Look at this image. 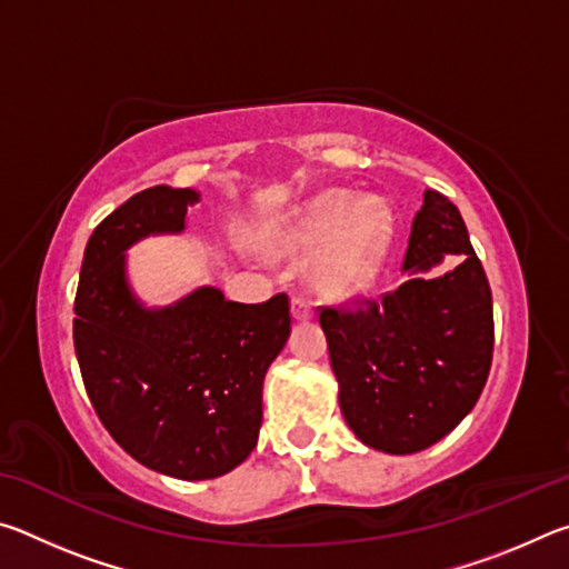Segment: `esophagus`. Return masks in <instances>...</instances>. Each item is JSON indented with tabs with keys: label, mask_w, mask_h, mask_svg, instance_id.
I'll use <instances>...</instances> for the list:
<instances>
[{
	"label": "esophagus",
	"mask_w": 569,
	"mask_h": 569,
	"mask_svg": "<svg viewBox=\"0 0 569 569\" xmlns=\"http://www.w3.org/2000/svg\"><path fill=\"white\" fill-rule=\"evenodd\" d=\"M291 313L296 321H308V319H313V306H311V301H306V298L296 296L291 301Z\"/></svg>",
	"instance_id": "esophagus-1"
}]
</instances>
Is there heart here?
I'll list each match as a JSON object with an SVG mask.
<instances>
[{"instance_id":"b5f03b06","label":"heart","mask_w":569,"mask_h":569,"mask_svg":"<svg viewBox=\"0 0 569 569\" xmlns=\"http://www.w3.org/2000/svg\"><path fill=\"white\" fill-rule=\"evenodd\" d=\"M389 233V210L379 198L326 190L291 220L263 228L258 240L281 258H301L321 247L308 268V281L323 296L346 298L371 283Z\"/></svg>"}]
</instances>
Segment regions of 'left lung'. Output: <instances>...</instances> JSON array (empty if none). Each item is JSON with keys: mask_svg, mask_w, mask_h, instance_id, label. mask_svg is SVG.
Instances as JSON below:
<instances>
[{"mask_svg": "<svg viewBox=\"0 0 569 569\" xmlns=\"http://www.w3.org/2000/svg\"><path fill=\"white\" fill-rule=\"evenodd\" d=\"M451 254L455 269L433 271ZM403 281L359 311L323 308L346 423L366 447L413 455L475 409L495 349L492 291L461 213L423 190L403 256Z\"/></svg>", "mask_w": 569, "mask_h": 569, "instance_id": "obj_1", "label": "left lung"}]
</instances>
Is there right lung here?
<instances>
[{
    "label": "right lung",
    "instance_id": "obj_1",
    "mask_svg": "<svg viewBox=\"0 0 569 569\" xmlns=\"http://www.w3.org/2000/svg\"><path fill=\"white\" fill-rule=\"evenodd\" d=\"M192 188L132 196L88 240L74 298V353L110 437L160 475L200 481L250 457L263 421V379L291 336L288 296L228 301L200 286L168 306H146L128 278V250L178 236Z\"/></svg>",
    "mask_w": 569,
    "mask_h": 569
}]
</instances>
